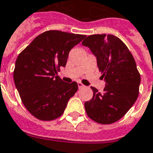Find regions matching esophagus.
<instances>
[{"instance_id":"obj_1","label":"esophagus","mask_w":153,"mask_h":153,"mask_svg":"<svg viewBox=\"0 0 153 153\" xmlns=\"http://www.w3.org/2000/svg\"><path fill=\"white\" fill-rule=\"evenodd\" d=\"M78 87H79V88H83L84 85L81 82H78Z\"/></svg>"}]
</instances>
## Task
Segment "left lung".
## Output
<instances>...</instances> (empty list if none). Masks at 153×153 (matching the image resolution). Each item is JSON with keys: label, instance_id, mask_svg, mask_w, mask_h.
Masks as SVG:
<instances>
[{"label": "left lung", "instance_id": "left-lung-1", "mask_svg": "<svg viewBox=\"0 0 153 153\" xmlns=\"http://www.w3.org/2000/svg\"><path fill=\"white\" fill-rule=\"evenodd\" d=\"M82 45L96 56L106 83L102 93L91 87L93 98L84 103L87 115L99 124H112L122 118L138 98L141 79L135 60L126 45L114 35H90Z\"/></svg>", "mask_w": 153, "mask_h": 153}]
</instances>
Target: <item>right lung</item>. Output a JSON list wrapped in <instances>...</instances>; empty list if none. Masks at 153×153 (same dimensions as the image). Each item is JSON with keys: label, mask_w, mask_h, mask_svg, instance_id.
Here are the masks:
<instances>
[{"label": "right lung", "mask_w": 153, "mask_h": 153, "mask_svg": "<svg viewBox=\"0 0 153 153\" xmlns=\"http://www.w3.org/2000/svg\"><path fill=\"white\" fill-rule=\"evenodd\" d=\"M84 35L51 30L38 36L15 62L14 81L25 106L41 120L60 117L78 90L76 82L65 83L56 76L65 66L70 50Z\"/></svg>", "instance_id": "obj_1"}]
</instances>
